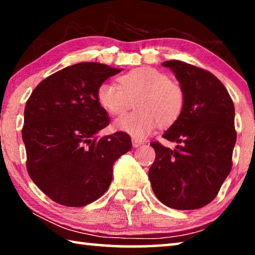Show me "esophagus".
<instances>
[{
    "label": "esophagus",
    "mask_w": 255,
    "mask_h": 255,
    "mask_svg": "<svg viewBox=\"0 0 255 255\" xmlns=\"http://www.w3.org/2000/svg\"><path fill=\"white\" fill-rule=\"evenodd\" d=\"M144 141L143 140H139V139H136V138H132V146L133 147H138V146L143 145Z\"/></svg>",
    "instance_id": "esophagus-1"
}]
</instances>
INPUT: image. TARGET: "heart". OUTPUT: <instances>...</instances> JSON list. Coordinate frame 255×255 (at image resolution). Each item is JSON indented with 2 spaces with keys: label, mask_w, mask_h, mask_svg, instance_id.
<instances>
[{
  "label": "heart",
  "mask_w": 255,
  "mask_h": 255,
  "mask_svg": "<svg viewBox=\"0 0 255 255\" xmlns=\"http://www.w3.org/2000/svg\"><path fill=\"white\" fill-rule=\"evenodd\" d=\"M119 85L102 82L97 89V101L108 114L118 116L127 110L130 101L137 111L122 116L115 122L117 130L135 138H145L155 127L170 126L182 115L185 92L179 82L170 80L164 72L141 67L125 73Z\"/></svg>",
  "instance_id": "obj_1"
}]
</instances>
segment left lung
<instances>
[{
  "instance_id": "8db88e82",
  "label": "left lung",
  "mask_w": 255,
  "mask_h": 255,
  "mask_svg": "<svg viewBox=\"0 0 255 255\" xmlns=\"http://www.w3.org/2000/svg\"><path fill=\"white\" fill-rule=\"evenodd\" d=\"M170 67L185 92L179 119L162 137L179 145L175 149L158 141L150 145L155 161L148 171L157 199L173 209L192 210L208 205L232 170L236 143L234 103L224 84L210 72L181 60Z\"/></svg>"
}]
</instances>
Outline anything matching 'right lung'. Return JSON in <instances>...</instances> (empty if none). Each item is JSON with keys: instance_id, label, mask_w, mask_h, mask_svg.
<instances>
[{"instance_id": "add662e5", "label": "right lung", "mask_w": 255, "mask_h": 255, "mask_svg": "<svg viewBox=\"0 0 255 255\" xmlns=\"http://www.w3.org/2000/svg\"><path fill=\"white\" fill-rule=\"evenodd\" d=\"M122 71L99 63L75 64L41 81L25 103L27 171L59 205L83 207L99 199L111 183L114 163L131 148L124 131L96 136L109 125L97 89Z\"/></svg>"}]
</instances>
